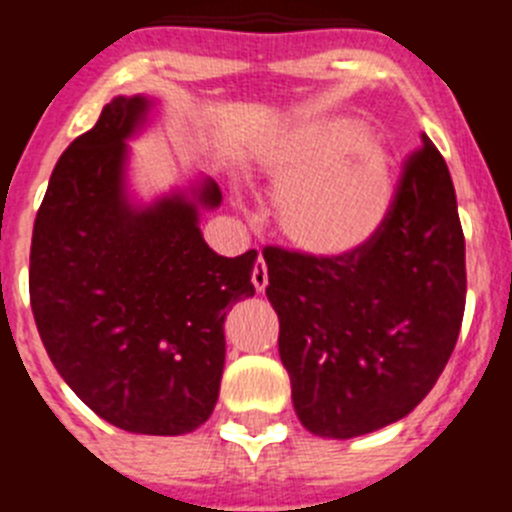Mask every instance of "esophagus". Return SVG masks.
<instances>
[{"instance_id": "1", "label": "esophagus", "mask_w": 512, "mask_h": 512, "mask_svg": "<svg viewBox=\"0 0 512 512\" xmlns=\"http://www.w3.org/2000/svg\"><path fill=\"white\" fill-rule=\"evenodd\" d=\"M251 282H253V287H256V292H264L266 284H269V271H266L264 256H259V259H256V264H253Z\"/></svg>"}]
</instances>
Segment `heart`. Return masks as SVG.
<instances>
[{
  "label": "heart",
  "mask_w": 512,
  "mask_h": 512,
  "mask_svg": "<svg viewBox=\"0 0 512 512\" xmlns=\"http://www.w3.org/2000/svg\"><path fill=\"white\" fill-rule=\"evenodd\" d=\"M259 166L277 182L271 212L300 251L343 256L372 241L392 205L390 158L351 117H312L264 143Z\"/></svg>",
  "instance_id": "1"
}]
</instances>
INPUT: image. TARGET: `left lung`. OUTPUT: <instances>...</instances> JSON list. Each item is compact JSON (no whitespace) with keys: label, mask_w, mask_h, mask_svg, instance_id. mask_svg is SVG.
I'll return each instance as SVG.
<instances>
[{"label":"left lung","mask_w":512,"mask_h":512,"mask_svg":"<svg viewBox=\"0 0 512 512\" xmlns=\"http://www.w3.org/2000/svg\"><path fill=\"white\" fill-rule=\"evenodd\" d=\"M279 356L307 431L354 438L433 390L467 302L464 230L449 166L423 135L372 241L343 256L264 248Z\"/></svg>","instance_id":"8db88e82"}]
</instances>
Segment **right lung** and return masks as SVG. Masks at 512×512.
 <instances>
[{
    "mask_svg": "<svg viewBox=\"0 0 512 512\" xmlns=\"http://www.w3.org/2000/svg\"><path fill=\"white\" fill-rule=\"evenodd\" d=\"M151 99L115 97L58 158L33 228L30 305L66 384L122 431L182 436L212 415L225 364L223 323L253 297L256 251L225 259L205 243L194 200H125V138Z\"/></svg>",
    "mask_w": 512,
    "mask_h": 512,
    "instance_id": "1",
    "label": "right lung"
}]
</instances>
